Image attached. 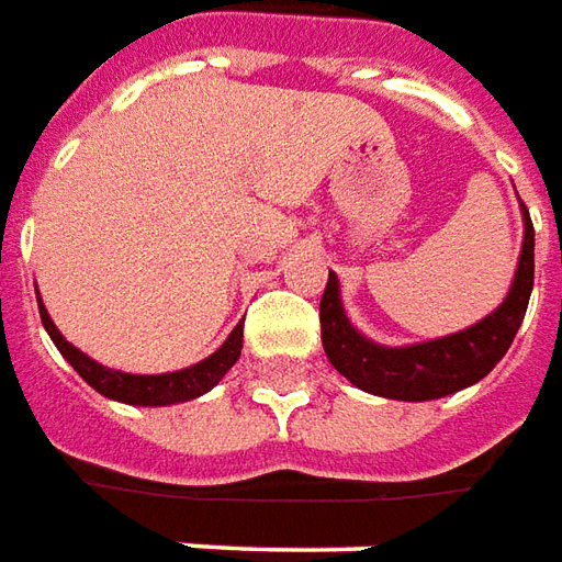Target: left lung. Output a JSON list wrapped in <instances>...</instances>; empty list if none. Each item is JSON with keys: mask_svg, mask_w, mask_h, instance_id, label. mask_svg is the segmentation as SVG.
<instances>
[{"mask_svg": "<svg viewBox=\"0 0 562 562\" xmlns=\"http://www.w3.org/2000/svg\"><path fill=\"white\" fill-rule=\"evenodd\" d=\"M524 214V241L517 257L512 288L503 305H496L479 324L451 336L429 338L417 345H378L366 338L341 305L336 272H329L321 296V338L329 363L351 381L353 387L372 396L402 402H427L451 396L457 390L479 384L512 348L527 314L532 274H536V233L529 211Z\"/></svg>", "mask_w": 562, "mask_h": 562, "instance_id": "8db88e82", "label": "left lung"}]
</instances>
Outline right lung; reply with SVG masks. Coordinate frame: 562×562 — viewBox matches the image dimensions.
<instances>
[{
	"label": "right lung",
	"instance_id": "obj_1",
	"mask_svg": "<svg viewBox=\"0 0 562 562\" xmlns=\"http://www.w3.org/2000/svg\"><path fill=\"white\" fill-rule=\"evenodd\" d=\"M38 314L45 324L47 336L57 345V351L69 360V366L78 375L90 384V387L102 393L105 400L126 402V405H145V408H160V405H175V402H190L209 393L221 378L236 366L238 353H241V324L226 336V341L217 351L199 360V363L178 369V372H162V375H133V372H121V369H109V366L97 363L93 357H87L81 348H75L71 341L63 338L57 324L50 321L45 302L38 296Z\"/></svg>",
	"mask_w": 562,
	"mask_h": 562
}]
</instances>
